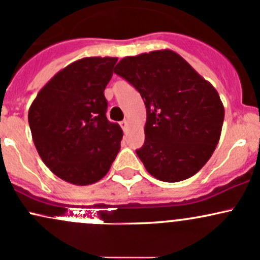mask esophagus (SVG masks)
<instances>
[{"label": "esophagus", "mask_w": 260, "mask_h": 260, "mask_svg": "<svg viewBox=\"0 0 260 260\" xmlns=\"http://www.w3.org/2000/svg\"><path fill=\"white\" fill-rule=\"evenodd\" d=\"M127 126H129V122H127V120H122V121H121V127H122V130L126 131V130H127Z\"/></svg>", "instance_id": "1"}]
</instances>
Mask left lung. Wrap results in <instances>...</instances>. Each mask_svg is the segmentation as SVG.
Returning <instances> with one entry per match:
<instances>
[{"label":"left lung","mask_w":260,"mask_h":260,"mask_svg":"<svg viewBox=\"0 0 260 260\" xmlns=\"http://www.w3.org/2000/svg\"><path fill=\"white\" fill-rule=\"evenodd\" d=\"M114 71L145 104V143L136 154L149 174L167 183L197 174L220 139L224 106L218 91L171 50L127 56Z\"/></svg>","instance_id":"left-lung-1"}]
</instances>
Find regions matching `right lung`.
<instances>
[{"instance_id":"1","label":"right lung","mask_w":260,"mask_h":260,"mask_svg":"<svg viewBox=\"0 0 260 260\" xmlns=\"http://www.w3.org/2000/svg\"><path fill=\"white\" fill-rule=\"evenodd\" d=\"M116 57H85L58 71L28 110L37 152L68 183L89 185L108 174L120 150L122 130L106 117L104 91Z\"/></svg>"}]
</instances>
